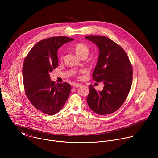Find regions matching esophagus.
Instances as JSON below:
<instances>
[{
  "instance_id": "obj_1",
  "label": "esophagus",
  "mask_w": 158,
  "mask_h": 158,
  "mask_svg": "<svg viewBox=\"0 0 158 158\" xmlns=\"http://www.w3.org/2000/svg\"><path fill=\"white\" fill-rule=\"evenodd\" d=\"M82 85L81 84H79V83H74L73 84V86L74 87H80V86H81Z\"/></svg>"
}]
</instances>
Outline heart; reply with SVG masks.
<instances>
[{"instance_id":"1","label":"heart","mask_w":158,"mask_h":158,"mask_svg":"<svg viewBox=\"0 0 158 158\" xmlns=\"http://www.w3.org/2000/svg\"><path fill=\"white\" fill-rule=\"evenodd\" d=\"M73 48L75 52L81 57H87L90 52L89 48L82 42L76 43L74 45Z\"/></svg>"}]
</instances>
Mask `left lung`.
Returning <instances> with one entry per match:
<instances>
[{"mask_svg":"<svg viewBox=\"0 0 158 158\" xmlns=\"http://www.w3.org/2000/svg\"><path fill=\"white\" fill-rule=\"evenodd\" d=\"M85 39L95 43L99 49L93 77L104 85L102 91H97L90 85L87 104L96 114H111L121 107L129 93L133 75L132 65L124 49L108 37L88 35Z\"/></svg>","mask_w":158,"mask_h":158,"instance_id":"left-lung-1","label":"left lung"}]
</instances>
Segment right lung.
Wrapping results in <instances>:
<instances>
[{"instance_id": "add662e5", "label": "right lung", "mask_w": 158, "mask_h": 158, "mask_svg": "<svg viewBox=\"0 0 158 158\" xmlns=\"http://www.w3.org/2000/svg\"><path fill=\"white\" fill-rule=\"evenodd\" d=\"M65 36L52 37L38 42L25 58L22 78L25 93L37 109L54 115L63 107L71 91V85L51 80L50 73L58 66L57 50L67 42Z\"/></svg>"}]
</instances>
